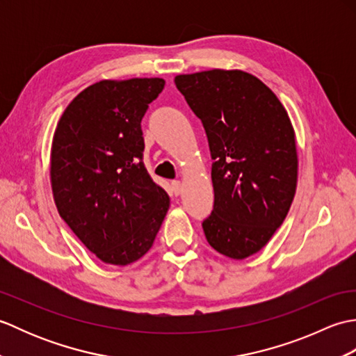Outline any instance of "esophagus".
Segmentation results:
<instances>
[{
    "label": "esophagus",
    "instance_id": "1",
    "mask_svg": "<svg viewBox=\"0 0 356 356\" xmlns=\"http://www.w3.org/2000/svg\"><path fill=\"white\" fill-rule=\"evenodd\" d=\"M171 191L174 195H179L180 193H182V184H180V180H172Z\"/></svg>",
    "mask_w": 356,
    "mask_h": 356
}]
</instances>
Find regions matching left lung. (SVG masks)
Here are the masks:
<instances>
[{"label":"left lung","mask_w":356,"mask_h":356,"mask_svg":"<svg viewBox=\"0 0 356 356\" xmlns=\"http://www.w3.org/2000/svg\"><path fill=\"white\" fill-rule=\"evenodd\" d=\"M176 87L207 131L214 208L203 232L243 260L266 246L289 213L298 177L295 131L283 104L241 70L177 74Z\"/></svg>","instance_id":"1"}]
</instances>
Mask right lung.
<instances>
[{
	"label": "right lung",
	"mask_w": 356,
	"mask_h": 356,
	"mask_svg": "<svg viewBox=\"0 0 356 356\" xmlns=\"http://www.w3.org/2000/svg\"><path fill=\"white\" fill-rule=\"evenodd\" d=\"M162 78L99 81L74 97L53 134L51 191L63 220L104 263L145 255L170 208L142 161L140 122Z\"/></svg>",
	"instance_id": "1"
}]
</instances>
